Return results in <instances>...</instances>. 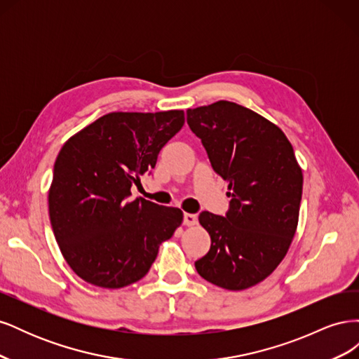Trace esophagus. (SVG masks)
<instances>
[{
  "mask_svg": "<svg viewBox=\"0 0 359 359\" xmlns=\"http://www.w3.org/2000/svg\"><path fill=\"white\" fill-rule=\"evenodd\" d=\"M182 222H184V224L186 226H194L198 223V217L194 215V214H189V212H186L184 214V219H182Z\"/></svg>",
  "mask_w": 359,
  "mask_h": 359,
  "instance_id": "1",
  "label": "esophagus"
}]
</instances>
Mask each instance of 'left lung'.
Wrapping results in <instances>:
<instances>
[{"mask_svg": "<svg viewBox=\"0 0 359 359\" xmlns=\"http://www.w3.org/2000/svg\"><path fill=\"white\" fill-rule=\"evenodd\" d=\"M212 169L229 182L226 215L199 214L211 248L194 262L210 283L243 290L265 280L295 235L302 170L281 130L259 114L220 100L187 111Z\"/></svg>", "mask_w": 359, "mask_h": 359, "instance_id": "left-lung-1", "label": "left lung"}]
</instances>
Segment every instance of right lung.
<instances>
[{
	"label": "right lung",
	"instance_id": "1",
	"mask_svg": "<svg viewBox=\"0 0 359 359\" xmlns=\"http://www.w3.org/2000/svg\"><path fill=\"white\" fill-rule=\"evenodd\" d=\"M182 126V111L112 112L61 148L49 189L50 224L66 262L86 283H135L181 224L180 208L128 196Z\"/></svg>",
	"mask_w": 359,
	"mask_h": 359
}]
</instances>
